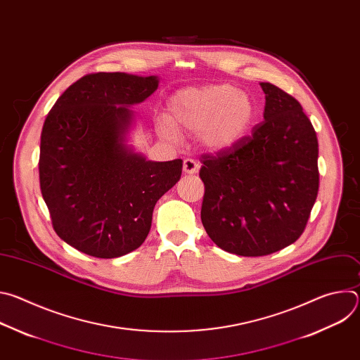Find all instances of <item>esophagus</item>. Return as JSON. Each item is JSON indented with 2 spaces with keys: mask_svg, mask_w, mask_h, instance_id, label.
Here are the masks:
<instances>
[{
  "mask_svg": "<svg viewBox=\"0 0 360 360\" xmlns=\"http://www.w3.org/2000/svg\"><path fill=\"white\" fill-rule=\"evenodd\" d=\"M199 171V164L191 158L184 160V172L185 174H196Z\"/></svg>",
  "mask_w": 360,
  "mask_h": 360,
  "instance_id": "obj_1",
  "label": "esophagus"
}]
</instances>
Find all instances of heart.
Segmentation results:
<instances>
[{
	"label": "heart",
	"instance_id": "b5f03b06",
	"mask_svg": "<svg viewBox=\"0 0 360 360\" xmlns=\"http://www.w3.org/2000/svg\"><path fill=\"white\" fill-rule=\"evenodd\" d=\"M255 120L252 98L229 84L189 86L168 101V117L158 121L160 132L174 139L176 131L198 134L208 149L222 150L240 141Z\"/></svg>",
	"mask_w": 360,
	"mask_h": 360
}]
</instances>
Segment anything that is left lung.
I'll use <instances>...</instances> for the list:
<instances>
[{"instance_id": "left-lung-1", "label": "left lung", "mask_w": 360, "mask_h": 360, "mask_svg": "<svg viewBox=\"0 0 360 360\" xmlns=\"http://www.w3.org/2000/svg\"><path fill=\"white\" fill-rule=\"evenodd\" d=\"M265 121L250 135L203 153L200 219L224 250L264 256L293 243L304 231L319 191L318 138L299 102L261 82Z\"/></svg>"}]
</instances>
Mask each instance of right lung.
Instances as JSON below:
<instances>
[{"label":"right lung","mask_w":360,"mask_h":360,"mask_svg":"<svg viewBox=\"0 0 360 360\" xmlns=\"http://www.w3.org/2000/svg\"><path fill=\"white\" fill-rule=\"evenodd\" d=\"M157 88V77L86 74L45 118L41 193L57 235L89 256L111 259L139 248L157 200L181 178L182 160L145 161L122 142L127 107Z\"/></svg>","instance_id":"obj_1"}]
</instances>
